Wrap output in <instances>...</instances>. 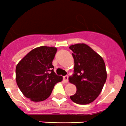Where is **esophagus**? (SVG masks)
I'll return each mask as SVG.
<instances>
[{
	"label": "esophagus",
	"mask_w": 126,
	"mask_h": 126,
	"mask_svg": "<svg viewBox=\"0 0 126 126\" xmlns=\"http://www.w3.org/2000/svg\"><path fill=\"white\" fill-rule=\"evenodd\" d=\"M64 80L65 81V82H68V75H66L64 77Z\"/></svg>",
	"instance_id": "34e87169"
}]
</instances>
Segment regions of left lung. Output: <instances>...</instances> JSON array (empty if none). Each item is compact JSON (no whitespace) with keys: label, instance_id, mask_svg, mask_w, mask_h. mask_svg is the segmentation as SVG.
<instances>
[{"label":"left lung","instance_id":"obj_1","mask_svg":"<svg viewBox=\"0 0 126 126\" xmlns=\"http://www.w3.org/2000/svg\"><path fill=\"white\" fill-rule=\"evenodd\" d=\"M74 71L69 77L77 91L70 98L74 103L86 105L93 102L103 89L107 79V71L103 58L91 47L83 43L71 45Z\"/></svg>","mask_w":126,"mask_h":126}]
</instances>
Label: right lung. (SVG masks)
Segmentation results:
<instances>
[{"instance_id": "1", "label": "right lung", "mask_w": 126, "mask_h": 126, "mask_svg": "<svg viewBox=\"0 0 126 126\" xmlns=\"http://www.w3.org/2000/svg\"><path fill=\"white\" fill-rule=\"evenodd\" d=\"M57 49L40 46L20 60L16 69V82L23 94L32 101H42L50 96L55 84L63 78L53 71V60Z\"/></svg>"}]
</instances>
